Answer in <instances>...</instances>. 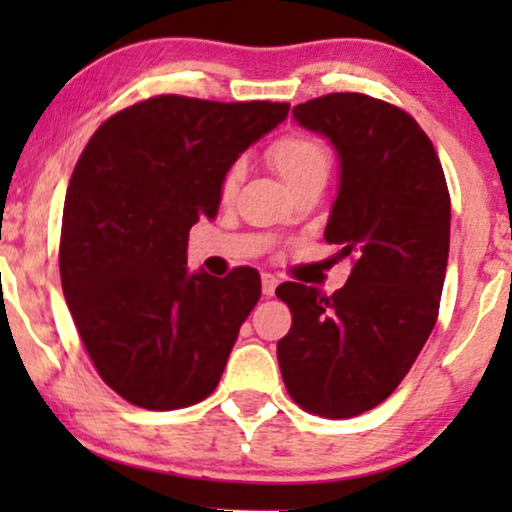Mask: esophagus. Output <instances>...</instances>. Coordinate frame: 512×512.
Segmentation results:
<instances>
[{
    "label": "esophagus",
    "mask_w": 512,
    "mask_h": 512,
    "mask_svg": "<svg viewBox=\"0 0 512 512\" xmlns=\"http://www.w3.org/2000/svg\"><path fill=\"white\" fill-rule=\"evenodd\" d=\"M276 284H279V281H276L272 274H262V293H264V296H267V298L274 296Z\"/></svg>",
    "instance_id": "34e87169"
}]
</instances>
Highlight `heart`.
I'll list each match as a JSON object with an SVG mask.
<instances>
[{
    "mask_svg": "<svg viewBox=\"0 0 512 512\" xmlns=\"http://www.w3.org/2000/svg\"><path fill=\"white\" fill-rule=\"evenodd\" d=\"M267 156L276 168V173L281 175V180L291 190L305 185V182L327 180L332 163L327 146L320 139L310 137V134H286V137H279L267 149ZM240 178H243V166L240 163L228 168L221 182L223 197H231L236 192Z\"/></svg>",
    "mask_w": 512,
    "mask_h": 512,
    "instance_id": "heart-1",
    "label": "heart"
}]
</instances>
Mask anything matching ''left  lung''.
<instances>
[{
	"instance_id": "obj_1",
	"label": "left lung",
	"mask_w": 512,
	"mask_h": 512,
	"mask_svg": "<svg viewBox=\"0 0 512 512\" xmlns=\"http://www.w3.org/2000/svg\"><path fill=\"white\" fill-rule=\"evenodd\" d=\"M293 117L337 151L325 240L354 267L332 296L296 281L276 289L293 315L276 358L293 402L351 419L395 392L436 327L450 195L431 139L395 105L330 93L296 105Z\"/></svg>"
}]
</instances>
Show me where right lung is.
Returning a JSON list of instances; mask_svg holds the SVG:
<instances>
[{"instance_id": "obj_1", "label": "right lung", "mask_w": 512, "mask_h": 512, "mask_svg": "<svg viewBox=\"0 0 512 512\" xmlns=\"http://www.w3.org/2000/svg\"><path fill=\"white\" fill-rule=\"evenodd\" d=\"M289 115V103L156 96L96 129L62 214L60 276L98 375L127 402L170 411L219 385L260 274L187 272V238L219 211L238 156Z\"/></svg>"}]
</instances>
